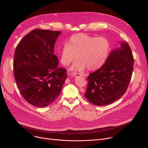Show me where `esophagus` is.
<instances>
[{
    "label": "esophagus",
    "mask_w": 148,
    "mask_h": 148,
    "mask_svg": "<svg viewBox=\"0 0 148 148\" xmlns=\"http://www.w3.org/2000/svg\"><path fill=\"white\" fill-rule=\"evenodd\" d=\"M72 75L74 76V77H79V76H81L82 75L80 74H78V73H72Z\"/></svg>",
    "instance_id": "esophagus-1"
}]
</instances>
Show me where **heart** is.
Instances as JSON below:
<instances>
[{
	"label": "heart",
	"instance_id": "obj_1",
	"mask_svg": "<svg viewBox=\"0 0 148 148\" xmlns=\"http://www.w3.org/2000/svg\"><path fill=\"white\" fill-rule=\"evenodd\" d=\"M110 50V43L105 37H95L86 34H75L69 38L66 45L60 49V62L64 66L77 60L71 67L74 71H83L86 68L94 71L106 62Z\"/></svg>",
	"mask_w": 148,
	"mask_h": 148
}]
</instances>
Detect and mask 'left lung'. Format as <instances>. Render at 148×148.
I'll list each match as a JSON object with an SVG mask.
<instances>
[{
	"instance_id": "left-lung-1",
	"label": "left lung",
	"mask_w": 148,
	"mask_h": 148,
	"mask_svg": "<svg viewBox=\"0 0 148 148\" xmlns=\"http://www.w3.org/2000/svg\"><path fill=\"white\" fill-rule=\"evenodd\" d=\"M133 64L130 45L121 42V47L110 53L104 64L88 77L85 97L97 106L109 104L119 99L127 90Z\"/></svg>"
}]
</instances>
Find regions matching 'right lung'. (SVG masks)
I'll use <instances>...</instances> for the list:
<instances>
[{
	"label": "right lung",
	"instance_id": "right-lung-1",
	"mask_svg": "<svg viewBox=\"0 0 148 148\" xmlns=\"http://www.w3.org/2000/svg\"><path fill=\"white\" fill-rule=\"evenodd\" d=\"M59 31L35 29L18 44L13 62L15 82L31 105L44 107L55 101L67 77L58 66L54 47Z\"/></svg>",
	"mask_w": 148,
	"mask_h": 148
}]
</instances>
